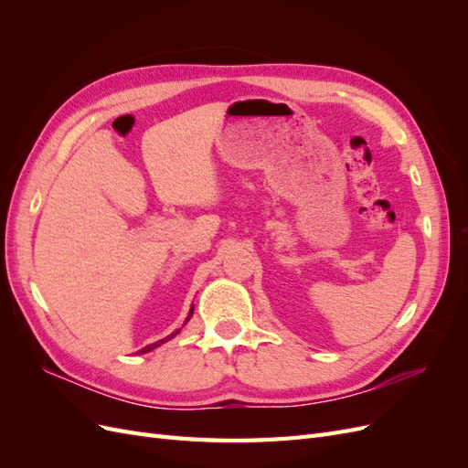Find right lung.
<instances>
[{"instance_id": "1", "label": "right lung", "mask_w": 468, "mask_h": 468, "mask_svg": "<svg viewBox=\"0 0 468 468\" xmlns=\"http://www.w3.org/2000/svg\"><path fill=\"white\" fill-rule=\"evenodd\" d=\"M193 308H195V306H191V310H189V316H187V320H189V318H191V314H193ZM187 320H186V322H187ZM177 334H179V330H177V332H174V334H169V335H167V337H164V339H160V342H155V344H150V346L143 347V349H140L138 353H148V351H152V349H155V347H160L162 344H165V342H167V339H172V337H176Z\"/></svg>"}]
</instances>
